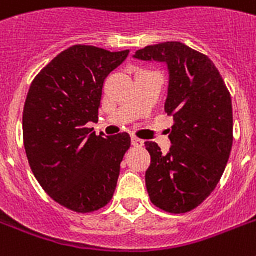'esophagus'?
<instances>
[{
	"label": "esophagus",
	"mask_w": 256,
	"mask_h": 256,
	"mask_svg": "<svg viewBox=\"0 0 256 256\" xmlns=\"http://www.w3.org/2000/svg\"><path fill=\"white\" fill-rule=\"evenodd\" d=\"M132 146H134V148H142L144 142L142 140H140V138H136V136H132Z\"/></svg>",
	"instance_id": "1"
}]
</instances>
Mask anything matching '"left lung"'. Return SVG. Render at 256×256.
Here are the masks:
<instances>
[{
  "label": "left lung",
  "mask_w": 256,
  "mask_h": 256,
  "mask_svg": "<svg viewBox=\"0 0 256 256\" xmlns=\"http://www.w3.org/2000/svg\"><path fill=\"white\" fill-rule=\"evenodd\" d=\"M134 58L168 65L164 110L174 116L168 154L164 156L156 142L144 144L152 156L146 171L148 196L160 210L188 212L214 191L230 158V92L210 58L180 42L146 46Z\"/></svg>",
  "instance_id": "obj_1"
}]
</instances>
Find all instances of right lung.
<instances>
[{
  "label": "right lung",
  "instance_id": "right-lung-1",
  "mask_svg": "<svg viewBox=\"0 0 256 256\" xmlns=\"http://www.w3.org/2000/svg\"><path fill=\"white\" fill-rule=\"evenodd\" d=\"M128 53L72 46L40 72L26 96L22 130L30 168L50 198L76 212L112 200L132 146L128 132L104 138L86 126L98 122L104 80Z\"/></svg>",
  "mask_w": 256,
  "mask_h": 256
}]
</instances>
